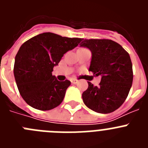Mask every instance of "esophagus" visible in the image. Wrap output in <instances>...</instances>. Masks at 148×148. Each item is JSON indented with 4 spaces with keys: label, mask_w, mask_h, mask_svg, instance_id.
Masks as SVG:
<instances>
[{
    "label": "esophagus",
    "mask_w": 148,
    "mask_h": 148,
    "mask_svg": "<svg viewBox=\"0 0 148 148\" xmlns=\"http://www.w3.org/2000/svg\"><path fill=\"white\" fill-rule=\"evenodd\" d=\"M78 82V81L76 80V79H72L71 80V83L73 84H76Z\"/></svg>",
    "instance_id": "34e87169"
}]
</instances>
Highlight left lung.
<instances>
[{
  "label": "left lung",
  "mask_w": 148,
  "mask_h": 148,
  "mask_svg": "<svg viewBox=\"0 0 148 148\" xmlns=\"http://www.w3.org/2000/svg\"><path fill=\"white\" fill-rule=\"evenodd\" d=\"M80 47L92 53L89 70L101 76L99 86L88 82L82 93L87 108L99 113H110L124 103L133 82L130 57L118 43L108 39H85Z\"/></svg>",
  "instance_id": "1"
}]
</instances>
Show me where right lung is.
Here are the masks:
<instances>
[{"label":"right lung","instance_id":"obj_1","mask_svg":"<svg viewBox=\"0 0 148 148\" xmlns=\"http://www.w3.org/2000/svg\"><path fill=\"white\" fill-rule=\"evenodd\" d=\"M82 40L44 32L23 43L15 59L14 75L19 92L35 109L49 110L62 102L68 80L59 82L52 72L64 54Z\"/></svg>","mask_w":148,"mask_h":148}]
</instances>
